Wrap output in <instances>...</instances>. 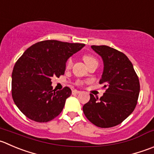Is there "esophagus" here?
<instances>
[{
	"instance_id": "esophagus-1",
	"label": "esophagus",
	"mask_w": 154,
	"mask_h": 154,
	"mask_svg": "<svg viewBox=\"0 0 154 154\" xmlns=\"http://www.w3.org/2000/svg\"><path fill=\"white\" fill-rule=\"evenodd\" d=\"M80 91L77 90V89H73L72 90L73 94H78V93H80Z\"/></svg>"
}]
</instances>
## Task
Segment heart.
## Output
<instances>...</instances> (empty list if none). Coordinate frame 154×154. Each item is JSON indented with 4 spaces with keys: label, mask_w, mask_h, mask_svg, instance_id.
I'll return each mask as SVG.
<instances>
[{
    "label": "heart",
    "mask_w": 154,
    "mask_h": 154,
    "mask_svg": "<svg viewBox=\"0 0 154 154\" xmlns=\"http://www.w3.org/2000/svg\"><path fill=\"white\" fill-rule=\"evenodd\" d=\"M83 61L85 62V63L86 64V65H87V66L88 65H91V64L95 63V62H98L97 59H95L94 56H91V55H89V54L83 55ZM72 64H73L72 59H71V58H69V59H68L66 62V67L67 68H71V65H72Z\"/></svg>",
    "instance_id": "obj_1"
}]
</instances>
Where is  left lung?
Segmentation results:
<instances>
[{"label": "left lung", "mask_w": 154, "mask_h": 154, "mask_svg": "<svg viewBox=\"0 0 154 154\" xmlns=\"http://www.w3.org/2000/svg\"><path fill=\"white\" fill-rule=\"evenodd\" d=\"M104 64L99 83L106 91L98 99L90 94L83 107L86 118L98 127L119 125L133 112L140 92L139 80L132 62L124 53L107 46H92Z\"/></svg>", "instance_id": "1"}]
</instances>
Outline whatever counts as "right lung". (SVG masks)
I'll list each match as a JSON object with an SVG mask.
<instances>
[{
	"label": "right lung",
	"mask_w": 154,
	"mask_h": 154,
	"mask_svg": "<svg viewBox=\"0 0 154 154\" xmlns=\"http://www.w3.org/2000/svg\"><path fill=\"white\" fill-rule=\"evenodd\" d=\"M84 46L54 40L41 41L18 59L12 73V96L28 118L47 123L62 111L71 90L67 86L62 90L53 89L51 77L63 75L67 60Z\"/></svg>",
	"instance_id": "1"
}]
</instances>
